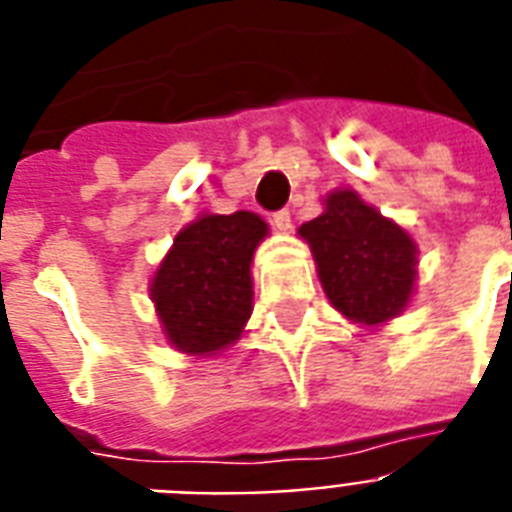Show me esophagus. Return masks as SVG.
I'll use <instances>...</instances> for the list:
<instances>
[{"mask_svg":"<svg viewBox=\"0 0 512 512\" xmlns=\"http://www.w3.org/2000/svg\"><path fill=\"white\" fill-rule=\"evenodd\" d=\"M272 224H275L280 232H285V229H291V211L288 208H283V211H275L272 213Z\"/></svg>","mask_w":512,"mask_h":512,"instance_id":"1","label":"esophagus"}]
</instances>
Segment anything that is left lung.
Returning <instances> with one entry per match:
<instances>
[{
    "label": "left lung",
    "mask_w": 512,
    "mask_h": 512,
    "mask_svg": "<svg viewBox=\"0 0 512 512\" xmlns=\"http://www.w3.org/2000/svg\"><path fill=\"white\" fill-rule=\"evenodd\" d=\"M331 307L352 323L382 326L406 310L417 283V245L358 192L339 189L326 211L301 224Z\"/></svg>",
    "instance_id": "8db88e82"
}]
</instances>
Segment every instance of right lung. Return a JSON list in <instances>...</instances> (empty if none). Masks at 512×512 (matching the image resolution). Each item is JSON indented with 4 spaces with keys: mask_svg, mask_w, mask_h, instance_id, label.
Instances as JSON below:
<instances>
[{
    "mask_svg": "<svg viewBox=\"0 0 512 512\" xmlns=\"http://www.w3.org/2000/svg\"><path fill=\"white\" fill-rule=\"evenodd\" d=\"M267 232L251 211L202 213L178 232L149 285L176 350L208 358L240 339L253 312V251Z\"/></svg>",
    "mask_w": 512,
    "mask_h": 512,
    "instance_id": "1",
    "label": "right lung"
}]
</instances>
